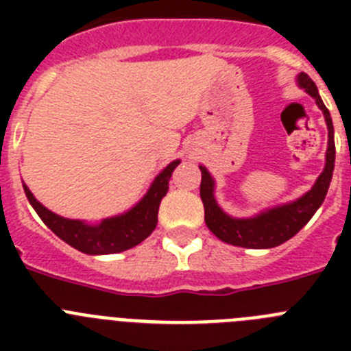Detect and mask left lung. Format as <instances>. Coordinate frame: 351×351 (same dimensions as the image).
Segmentation results:
<instances>
[{
  "label": "left lung",
  "mask_w": 351,
  "mask_h": 351,
  "mask_svg": "<svg viewBox=\"0 0 351 351\" xmlns=\"http://www.w3.org/2000/svg\"><path fill=\"white\" fill-rule=\"evenodd\" d=\"M299 86L304 91L311 95L316 100V105L322 108L328 128V144L327 154H325V169L320 173V178L316 179L311 190L295 202L285 204V206L272 207L265 213H260L255 218H232L221 210V207L216 204L214 198V179L207 172L206 167L200 165L202 172V182H200V198L204 202V210H206V225L223 243H228L232 246L251 247V250H267V247H276L280 244L287 243L297 232L302 228L313 214L318 210V207L324 204L325 195H327L330 179L334 172V161H336V145H334V126L330 114L327 107L322 101L318 89L315 82L309 79L308 73H300L297 77Z\"/></svg>",
  "instance_id": "obj_1"
}]
</instances>
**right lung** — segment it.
I'll return each instance as SVG.
<instances>
[{"instance_id":"add662e5","label":"right lung","mask_w":351,"mask_h":351,"mask_svg":"<svg viewBox=\"0 0 351 351\" xmlns=\"http://www.w3.org/2000/svg\"><path fill=\"white\" fill-rule=\"evenodd\" d=\"M179 163L181 161L176 160L167 169H163V172L156 176L144 198L133 209L114 218L104 219L98 225H88L80 219L63 218L45 209L27 190L26 184H24V193L42 221L58 237L63 239L64 243L86 255H110L137 246L156 228L161 198L169 191L170 176Z\"/></svg>"}]
</instances>
